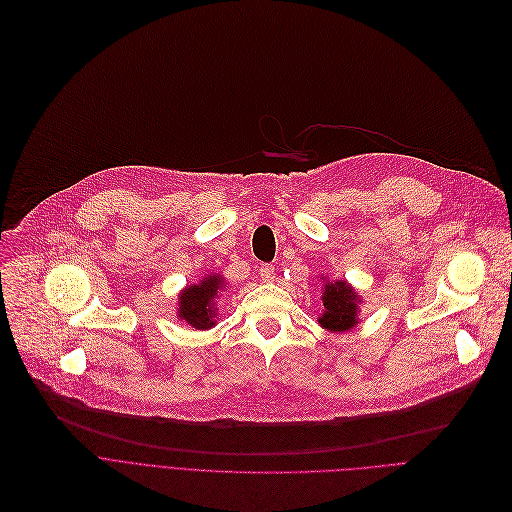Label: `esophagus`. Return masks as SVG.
<instances>
[{"label":"esophagus","mask_w":512,"mask_h":512,"mask_svg":"<svg viewBox=\"0 0 512 512\" xmlns=\"http://www.w3.org/2000/svg\"><path fill=\"white\" fill-rule=\"evenodd\" d=\"M258 273H260V279L264 283H273L275 281V266L273 264H262L260 269H258Z\"/></svg>","instance_id":"1"}]
</instances>
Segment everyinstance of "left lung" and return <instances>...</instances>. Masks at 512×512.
Here are the masks:
<instances>
[{"label":"left lung","mask_w":512,"mask_h":512,"mask_svg":"<svg viewBox=\"0 0 512 512\" xmlns=\"http://www.w3.org/2000/svg\"><path fill=\"white\" fill-rule=\"evenodd\" d=\"M323 312L319 325L331 333H346L360 323L362 298L346 279L323 277Z\"/></svg>","instance_id":"1"}]
</instances>
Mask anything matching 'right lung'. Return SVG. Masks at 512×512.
Returning a JSON list of instances; mask_svg holds the SVG:
<instances>
[{
	"label": "right lung",
	"instance_id": "obj_1",
	"mask_svg": "<svg viewBox=\"0 0 512 512\" xmlns=\"http://www.w3.org/2000/svg\"><path fill=\"white\" fill-rule=\"evenodd\" d=\"M223 275L210 273L198 283L185 285L177 298V316L193 329H212L218 321V298L227 289Z\"/></svg>",
	"mask_w": 512,
	"mask_h": 512
}]
</instances>
